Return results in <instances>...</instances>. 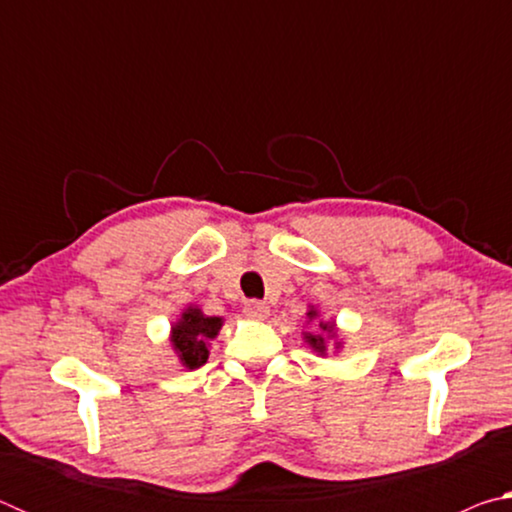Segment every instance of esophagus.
<instances>
[{
	"mask_svg": "<svg viewBox=\"0 0 512 512\" xmlns=\"http://www.w3.org/2000/svg\"><path fill=\"white\" fill-rule=\"evenodd\" d=\"M244 314H246V318H250V320H264L268 314H271V309H268V307L264 305V302L250 300V302H246Z\"/></svg>",
	"mask_w": 512,
	"mask_h": 512,
	"instance_id": "obj_1",
	"label": "esophagus"
}]
</instances>
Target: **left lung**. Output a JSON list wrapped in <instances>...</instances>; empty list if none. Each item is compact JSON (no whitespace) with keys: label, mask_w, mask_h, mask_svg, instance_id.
<instances>
[{"label":"left lung","mask_w":512,"mask_h":512,"mask_svg":"<svg viewBox=\"0 0 512 512\" xmlns=\"http://www.w3.org/2000/svg\"><path fill=\"white\" fill-rule=\"evenodd\" d=\"M309 323L316 325V332H302V341H305L318 357H327L329 350H343V336L339 334V327H336L334 320L320 318V311L314 305H309L307 309V325Z\"/></svg>","instance_id":"obj_1"}]
</instances>
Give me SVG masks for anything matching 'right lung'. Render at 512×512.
Listing matches in <instances>:
<instances>
[{"label":"right lung","instance_id":"add662e5","mask_svg":"<svg viewBox=\"0 0 512 512\" xmlns=\"http://www.w3.org/2000/svg\"><path fill=\"white\" fill-rule=\"evenodd\" d=\"M223 327L221 316H207L198 305H187L169 329V343L185 370L201 368L210 357V343Z\"/></svg>","mask_w":512,"mask_h":512}]
</instances>
